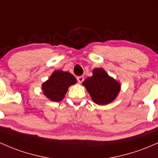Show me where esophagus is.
<instances>
[{"mask_svg":"<svg viewBox=\"0 0 158 158\" xmlns=\"http://www.w3.org/2000/svg\"><path fill=\"white\" fill-rule=\"evenodd\" d=\"M77 81L79 82V83H82L83 81H84V76H77Z\"/></svg>","mask_w":158,"mask_h":158,"instance_id":"34e87169","label":"esophagus"}]
</instances>
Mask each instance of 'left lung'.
Listing matches in <instances>:
<instances>
[{"instance_id":"left-lung-1","label":"left lung","mask_w":158,"mask_h":158,"mask_svg":"<svg viewBox=\"0 0 158 158\" xmlns=\"http://www.w3.org/2000/svg\"><path fill=\"white\" fill-rule=\"evenodd\" d=\"M82 85L86 88L95 103L106 105L115 100L120 91V84L110 77L101 68L93 70V76L88 77Z\"/></svg>"}]
</instances>
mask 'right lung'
Returning <instances> with one entry per match:
<instances>
[{"instance_id":"obj_1","label":"right lung","mask_w":158,"mask_h":158,"mask_svg":"<svg viewBox=\"0 0 158 158\" xmlns=\"http://www.w3.org/2000/svg\"><path fill=\"white\" fill-rule=\"evenodd\" d=\"M76 82V78L70 73L56 70L48 80L43 84V94L49 100L59 102L64 98L68 88Z\"/></svg>"}]
</instances>
